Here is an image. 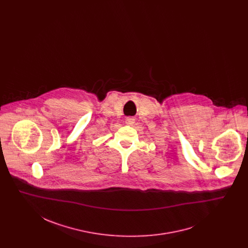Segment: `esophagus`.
I'll list each match as a JSON object with an SVG mask.
<instances>
[{
	"label": "esophagus",
	"mask_w": 248,
	"mask_h": 248,
	"mask_svg": "<svg viewBox=\"0 0 248 248\" xmlns=\"http://www.w3.org/2000/svg\"><path fill=\"white\" fill-rule=\"evenodd\" d=\"M125 123H126V124H128V125H132V124L135 123V119L133 118V117H126V119H125Z\"/></svg>",
	"instance_id": "esophagus-1"
}]
</instances>
